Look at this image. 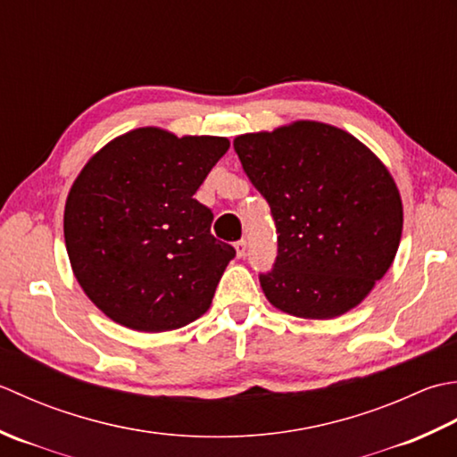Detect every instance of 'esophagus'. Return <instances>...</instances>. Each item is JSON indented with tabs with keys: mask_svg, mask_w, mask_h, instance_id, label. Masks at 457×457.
<instances>
[{
	"mask_svg": "<svg viewBox=\"0 0 457 457\" xmlns=\"http://www.w3.org/2000/svg\"><path fill=\"white\" fill-rule=\"evenodd\" d=\"M235 250H237V256L238 258H245V254H246V240L240 238L238 242H235Z\"/></svg>",
	"mask_w": 457,
	"mask_h": 457,
	"instance_id": "esophagus-1",
	"label": "esophagus"
}]
</instances>
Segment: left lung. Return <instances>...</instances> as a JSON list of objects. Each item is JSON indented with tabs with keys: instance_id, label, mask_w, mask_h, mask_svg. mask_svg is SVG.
Segmentation results:
<instances>
[{
	"instance_id": "8db88e82",
	"label": "left lung",
	"mask_w": 457,
	"mask_h": 457,
	"mask_svg": "<svg viewBox=\"0 0 457 457\" xmlns=\"http://www.w3.org/2000/svg\"><path fill=\"white\" fill-rule=\"evenodd\" d=\"M232 145L276 220V264L260 274L266 300L303 320L357 307L403 237V199L386 165L345 129L313 120Z\"/></svg>"
}]
</instances>
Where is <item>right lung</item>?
Wrapping results in <instances>:
<instances>
[{
    "mask_svg": "<svg viewBox=\"0 0 457 457\" xmlns=\"http://www.w3.org/2000/svg\"><path fill=\"white\" fill-rule=\"evenodd\" d=\"M230 142L136 128L82 167L64 204V245L88 300L128 329H179L209 310L235 248L211 235L193 195Z\"/></svg>",
    "mask_w": 457,
    "mask_h": 457,
    "instance_id": "1",
    "label": "right lung"
}]
</instances>
